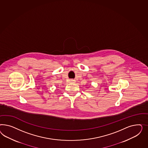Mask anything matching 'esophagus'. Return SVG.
<instances>
[{"label":"esophagus","mask_w":148,"mask_h":148,"mask_svg":"<svg viewBox=\"0 0 148 148\" xmlns=\"http://www.w3.org/2000/svg\"><path fill=\"white\" fill-rule=\"evenodd\" d=\"M70 81H71V82H74L75 81L74 80H73V79H71Z\"/></svg>","instance_id":"esophagus-1"}]
</instances>
